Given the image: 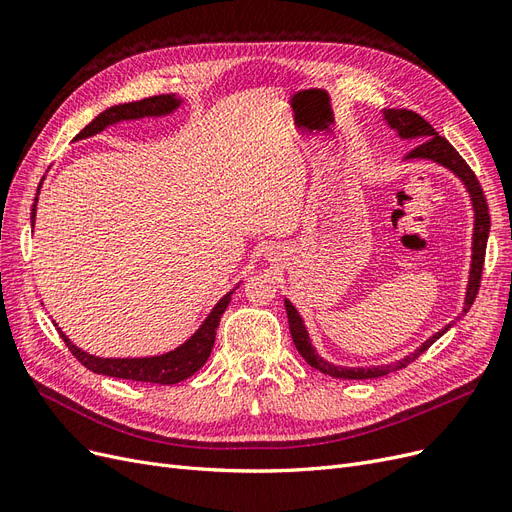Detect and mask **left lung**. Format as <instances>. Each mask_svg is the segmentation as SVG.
<instances>
[{"instance_id": "left-lung-1", "label": "left lung", "mask_w": 512, "mask_h": 512, "mask_svg": "<svg viewBox=\"0 0 512 512\" xmlns=\"http://www.w3.org/2000/svg\"><path fill=\"white\" fill-rule=\"evenodd\" d=\"M384 119L389 126L401 136V138H421L418 145L408 153V160L410 158H425V160H433L438 162L446 168H451L453 173L466 183V188L472 196V205H474V239H472V269H470V284H468V292H466V307H463V312H468L472 307L478 288H480V277H483V262H485V250H487V237H489V207H487V198L483 188H480V183L476 179V175L472 173V168L468 166V162L459 156V151L446 141L444 136H440L436 130H433L429 123L412 111H406V108H389V111H384ZM286 314H288V324H290V335H292V342L297 346L299 354L303 359L316 367L318 371L333 378H344V380H369V378H380L391 374L395 369L406 367L408 363H412L414 359H418L436 339H440L448 329H451V324L444 327L442 331H438L433 337H429L427 342L416 348V352H412L406 359H401L397 363L391 365H378V367H339V365H331L322 359V356L316 354V350L312 348V342H309V335L303 327V320L299 316L297 309L292 307L290 301H286Z\"/></svg>"}]
</instances>
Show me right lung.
I'll use <instances>...</instances> for the list:
<instances>
[{"instance_id":"obj_1","label":"right lung","mask_w":512,"mask_h":512,"mask_svg":"<svg viewBox=\"0 0 512 512\" xmlns=\"http://www.w3.org/2000/svg\"><path fill=\"white\" fill-rule=\"evenodd\" d=\"M181 100L175 96H153L145 98L141 102H128V104H117L106 108L104 113H100L94 121L85 126L79 134H76V141L79 138L94 136L102 132L106 126H113L117 121L123 119H138V117H151V115H166L173 113L179 106ZM40 188V185H38ZM36 203L38 196L34 200V209H32V222L36 220ZM230 294H224L220 303L213 307V312L209 318L203 322L188 342L181 344L179 348L170 350L160 356H147V359H100V356L87 354L81 348H76L70 339L59 331L61 339H64L68 350L76 356V361L85 365L89 371L94 374H104L111 378H123V380H134V382H151V384H177L185 378L194 376L196 371L203 367L209 359V354L215 344V331L220 327V318L226 312V307L230 303Z\"/></svg>"}]
</instances>
